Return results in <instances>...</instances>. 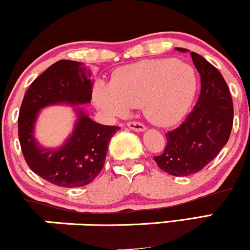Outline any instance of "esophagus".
Instances as JSON below:
<instances>
[{
  "label": "esophagus",
  "instance_id": "obj_1",
  "mask_svg": "<svg viewBox=\"0 0 250 250\" xmlns=\"http://www.w3.org/2000/svg\"><path fill=\"white\" fill-rule=\"evenodd\" d=\"M127 125L131 129V130L140 131V133H141V131H145L146 129H147L145 125H142V123H140V122H129Z\"/></svg>",
  "mask_w": 250,
  "mask_h": 250
}]
</instances>
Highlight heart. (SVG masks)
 <instances>
[{"label":"heart","instance_id":"heart-1","mask_svg":"<svg viewBox=\"0 0 250 250\" xmlns=\"http://www.w3.org/2000/svg\"><path fill=\"white\" fill-rule=\"evenodd\" d=\"M196 88V74L190 65L176 59H160L123 67L111 83H97L94 97L105 115L127 116L142 104L151 122L168 127L187 113Z\"/></svg>","mask_w":250,"mask_h":250}]
</instances>
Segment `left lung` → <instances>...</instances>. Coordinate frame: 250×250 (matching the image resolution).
Returning a JSON list of instances; mask_svg holds the SVG:
<instances>
[{"label": "left lung", "mask_w": 250, "mask_h": 250, "mask_svg": "<svg viewBox=\"0 0 250 250\" xmlns=\"http://www.w3.org/2000/svg\"><path fill=\"white\" fill-rule=\"evenodd\" d=\"M190 56L201 76L199 100L182 125L166 134L165 151L154 157L162 170L174 176L202 170L225 147L233 127V100L225 79L205 57L196 53Z\"/></svg>", "instance_id": "left-lung-1"}]
</instances>
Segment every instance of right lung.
<instances>
[{
  "label": "right lung",
  "mask_w": 250,
  "mask_h": 250,
  "mask_svg": "<svg viewBox=\"0 0 250 250\" xmlns=\"http://www.w3.org/2000/svg\"><path fill=\"white\" fill-rule=\"evenodd\" d=\"M91 71L82 62L61 60L33 81L22 101L19 139L25 162L48 182L65 188L88 185L104 166L108 146L120 127L94 122L79 105L91 101ZM75 106L73 133L57 148L43 147L35 137L41 109L49 105Z\"/></svg>",
  "instance_id": "right-lung-1"
}]
</instances>
